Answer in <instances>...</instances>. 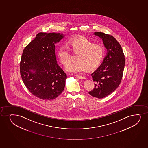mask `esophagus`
I'll use <instances>...</instances> for the list:
<instances>
[{"instance_id": "1", "label": "esophagus", "mask_w": 148, "mask_h": 148, "mask_svg": "<svg viewBox=\"0 0 148 148\" xmlns=\"http://www.w3.org/2000/svg\"><path fill=\"white\" fill-rule=\"evenodd\" d=\"M76 77H77V78H79L80 79H85V77H82V75H75Z\"/></svg>"}]
</instances>
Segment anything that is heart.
<instances>
[{
  "label": "heart",
  "mask_w": 148,
  "mask_h": 148,
  "mask_svg": "<svg viewBox=\"0 0 148 148\" xmlns=\"http://www.w3.org/2000/svg\"><path fill=\"white\" fill-rule=\"evenodd\" d=\"M77 53V61L70 63L66 66V71L72 73H83L88 69L98 66L105 57L106 49L101 44H94L89 39L83 37L73 38L69 44H63L58 48L57 54L62 64L66 66L70 63L71 53L69 49Z\"/></svg>",
  "instance_id": "1"
}]
</instances>
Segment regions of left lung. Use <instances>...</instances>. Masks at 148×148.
<instances>
[{
	"instance_id": "obj_1",
	"label": "left lung",
	"mask_w": 148,
	"mask_h": 148,
	"mask_svg": "<svg viewBox=\"0 0 148 148\" xmlns=\"http://www.w3.org/2000/svg\"><path fill=\"white\" fill-rule=\"evenodd\" d=\"M103 41L107 54L99 68L91 75L95 87L89 94L97 98H105L119 86L125 66L124 55L121 45L110 34L95 32Z\"/></svg>"
}]
</instances>
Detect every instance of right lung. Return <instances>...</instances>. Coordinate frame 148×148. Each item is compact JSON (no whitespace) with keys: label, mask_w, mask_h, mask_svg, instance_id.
<instances>
[{"label":"right lung","mask_w":148,"mask_h":148,"mask_svg":"<svg viewBox=\"0 0 148 148\" xmlns=\"http://www.w3.org/2000/svg\"><path fill=\"white\" fill-rule=\"evenodd\" d=\"M63 37L60 33L39 32L23 50L21 76L29 91L40 99L53 100L65 88L67 76L55 51V44Z\"/></svg>","instance_id":"obj_1"}]
</instances>
